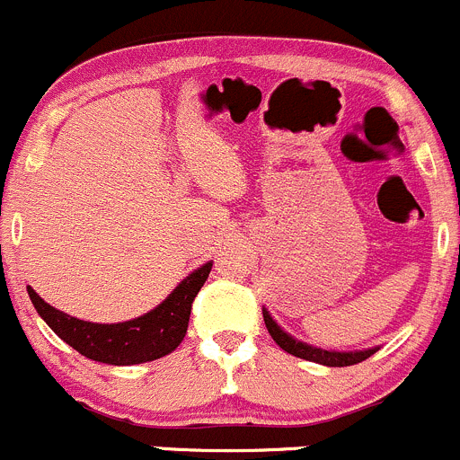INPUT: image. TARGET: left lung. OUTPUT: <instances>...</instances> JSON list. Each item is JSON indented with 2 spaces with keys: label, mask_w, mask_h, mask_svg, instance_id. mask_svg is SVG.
Returning a JSON list of instances; mask_svg holds the SVG:
<instances>
[{
  "label": "left lung",
  "mask_w": 460,
  "mask_h": 460,
  "mask_svg": "<svg viewBox=\"0 0 460 460\" xmlns=\"http://www.w3.org/2000/svg\"><path fill=\"white\" fill-rule=\"evenodd\" d=\"M263 322H266L268 333L272 335V340H275L286 353H290V356L295 358H302V360L317 362V365L351 367V365H358V362L367 360V358H371L376 351H378V349H365V351H324V349L311 347V344L299 342V340H295L293 335L286 333V331L272 320L270 313H268L266 308H263Z\"/></svg>",
  "instance_id": "obj_1"
}]
</instances>
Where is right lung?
Here are the masks:
<instances>
[{
  "label": "right lung",
  "instance_id": "1",
  "mask_svg": "<svg viewBox=\"0 0 460 460\" xmlns=\"http://www.w3.org/2000/svg\"><path fill=\"white\" fill-rule=\"evenodd\" d=\"M212 270V261L185 277L170 293L165 302L158 304L154 311L118 324H95V322L77 320L58 311L51 304L44 302L29 286V297L35 311L53 329L58 338L65 340L77 353L95 362L116 367L143 365V362L158 360L174 351L183 342L188 333L190 311L192 302L206 284Z\"/></svg>",
  "mask_w": 460,
  "mask_h": 460
}]
</instances>
